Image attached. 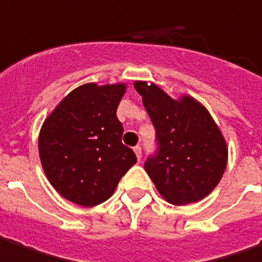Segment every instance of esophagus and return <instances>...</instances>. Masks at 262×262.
I'll use <instances>...</instances> for the list:
<instances>
[{"instance_id": "1", "label": "esophagus", "mask_w": 262, "mask_h": 262, "mask_svg": "<svg viewBox=\"0 0 262 262\" xmlns=\"http://www.w3.org/2000/svg\"><path fill=\"white\" fill-rule=\"evenodd\" d=\"M134 152H135V155H137V158H138V161H140V160H141V157H142L141 147H138V145H137V147H134Z\"/></svg>"}]
</instances>
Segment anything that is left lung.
<instances>
[{
    "label": "left lung",
    "mask_w": 262,
    "mask_h": 262,
    "mask_svg": "<svg viewBox=\"0 0 262 262\" xmlns=\"http://www.w3.org/2000/svg\"><path fill=\"white\" fill-rule=\"evenodd\" d=\"M152 121L158 151L144 164L162 198L174 205L196 203L223 178L228 147L208 110L189 95L180 100L154 82L135 81Z\"/></svg>",
    "instance_id": "left-lung-1"
}]
</instances>
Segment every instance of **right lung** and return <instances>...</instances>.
<instances>
[{"label":"right lung","instance_id":"1","mask_svg":"<svg viewBox=\"0 0 262 262\" xmlns=\"http://www.w3.org/2000/svg\"><path fill=\"white\" fill-rule=\"evenodd\" d=\"M125 84L88 82L54 108L39 131L38 151L48 181L59 195L94 207L113 195L121 177L137 162L124 145L117 108Z\"/></svg>","mask_w":262,"mask_h":262}]
</instances>
